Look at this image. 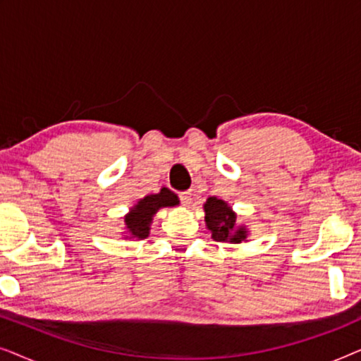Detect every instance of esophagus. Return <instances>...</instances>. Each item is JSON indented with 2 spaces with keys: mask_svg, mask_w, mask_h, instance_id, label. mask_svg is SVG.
Wrapping results in <instances>:
<instances>
[{
  "mask_svg": "<svg viewBox=\"0 0 361 361\" xmlns=\"http://www.w3.org/2000/svg\"><path fill=\"white\" fill-rule=\"evenodd\" d=\"M179 197H180V202H182V204H184L185 207H189V205L192 204V200H194V194H192L190 190L182 192V194H180Z\"/></svg>",
  "mask_w": 361,
  "mask_h": 361,
  "instance_id": "esophagus-1",
  "label": "esophagus"
}]
</instances>
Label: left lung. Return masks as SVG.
Segmentation results:
<instances>
[{"label":"left lung","instance_id":"1","mask_svg":"<svg viewBox=\"0 0 361 361\" xmlns=\"http://www.w3.org/2000/svg\"><path fill=\"white\" fill-rule=\"evenodd\" d=\"M204 212L205 225L215 241H228V243L248 241L250 230L246 228V225H238L235 210L225 200L209 197L204 204Z\"/></svg>","mask_w":361,"mask_h":361}]
</instances>
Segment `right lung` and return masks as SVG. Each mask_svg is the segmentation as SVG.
Returning a JSON list of instances; mask_svg holds the SVG:
<instances>
[{
	"label": "right lung",
	"mask_w": 361,
	"mask_h": 361,
	"mask_svg": "<svg viewBox=\"0 0 361 361\" xmlns=\"http://www.w3.org/2000/svg\"><path fill=\"white\" fill-rule=\"evenodd\" d=\"M176 205H179V197L167 187H162L157 194L142 197L125 215V233H123V236L136 240L147 238L151 231L152 219H154L159 209Z\"/></svg>",
	"instance_id": "obj_1"
}]
</instances>
